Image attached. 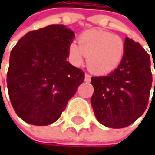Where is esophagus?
I'll use <instances>...</instances> for the list:
<instances>
[{
  "mask_svg": "<svg viewBox=\"0 0 155 155\" xmlns=\"http://www.w3.org/2000/svg\"><path fill=\"white\" fill-rule=\"evenodd\" d=\"M90 80H91V76L89 75V74H87V73H85V75H84V81L85 82H90Z\"/></svg>",
  "mask_w": 155,
  "mask_h": 155,
  "instance_id": "obj_1",
  "label": "esophagus"
}]
</instances>
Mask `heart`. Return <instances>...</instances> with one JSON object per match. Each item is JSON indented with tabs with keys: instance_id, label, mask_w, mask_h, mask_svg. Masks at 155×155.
<instances>
[{
	"instance_id": "1",
	"label": "heart",
	"mask_w": 155,
	"mask_h": 155,
	"mask_svg": "<svg viewBox=\"0 0 155 155\" xmlns=\"http://www.w3.org/2000/svg\"><path fill=\"white\" fill-rule=\"evenodd\" d=\"M78 44L71 41L69 56L73 64L79 66L86 57L88 69L97 74H106L115 70L124 54V41L116 34L90 29L80 35Z\"/></svg>"
}]
</instances>
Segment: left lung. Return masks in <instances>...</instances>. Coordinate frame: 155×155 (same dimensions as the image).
<instances>
[{
    "mask_svg": "<svg viewBox=\"0 0 155 155\" xmlns=\"http://www.w3.org/2000/svg\"><path fill=\"white\" fill-rule=\"evenodd\" d=\"M91 83V104L97 121L110 128L128 127L148 106L153 83L150 56L140 44L126 37L118 68L107 76L92 77Z\"/></svg>",
    "mask_w": 155,
    "mask_h": 155,
    "instance_id": "8db88e82",
    "label": "left lung"
}]
</instances>
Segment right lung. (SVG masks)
<instances>
[{
  "label": "right lung",
  "mask_w": 155,
  "mask_h": 155,
  "mask_svg": "<svg viewBox=\"0 0 155 155\" xmlns=\"http://www.w3.org/2000/svg\"><path fill=\"white\" fill-rule=\"evenodd\" d=\"M74 32L50 25L25 34L11 51L7 88L11 104L34 126L56 122L84 80V72L67 61Z\"/></svg>",
  "instance_id": "obj_1"
}]
</instances>
